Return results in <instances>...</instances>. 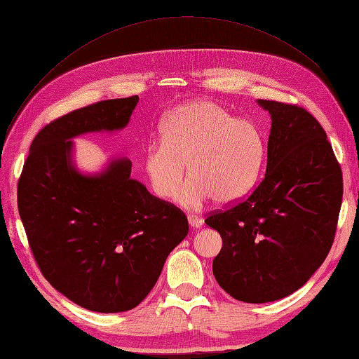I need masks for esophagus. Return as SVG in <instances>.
Returning a JSON list of instances; mask_svg holds the SVG:
<instances>
[{
	"label": "esophagus",
	"instance_id": "obj_1",
	"mask_svg": "<svg viewBox=\"0 0 359 359\" xmlns=\"http://www.w3.org/2000/svg\"><path fill=\"white\" fill-rule=\"evenodd\" d=\"M202 223H203L202 217H199V215H189V224L191 227H201Z\"/></svg>",
	"mask_w": 359,
	"mask_h": 359
}]
</instances>
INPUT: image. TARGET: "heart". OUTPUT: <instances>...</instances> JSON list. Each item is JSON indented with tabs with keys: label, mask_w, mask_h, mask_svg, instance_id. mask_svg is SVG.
<instances>
[{
	"label": "heart",
	"mask_w": 359,
	"mask_h": 359,
	"mask_svg": "<svg viewBox=\"0 0 359 359\" xmlns=\"http://www.w3.org/2000/svg\"><path fill=\"white\" fill-rule=\"evenodd\" d=\"M264 160V139L248 119L231 118L215 103L198 100L177 106L160 127V144L145 153V170L157 196L178 194L186 208L211 198L229 203L253 186Z\"/></svg>",
	"instance_id": "1"
}]
</instances>
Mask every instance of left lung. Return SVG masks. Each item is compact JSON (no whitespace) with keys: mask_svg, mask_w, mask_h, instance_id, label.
I'll return each mask as SVG.
<instances>
[{"mask_svg":"<svg viewBox=\"0 0 359 359\" xmlns=\"http://www.w3.org/2000/svg\"><path fill=\"white\" fill-rule=\"evenodd\" d=\"M271 115L265 177L205 223L223 245L212 273L238 301L262 304L298 290L328 256L343 199V173L327 133L298 104L257 100Z\"/></svg>","mask_w":359,"mask_h":359,"instance_id":"1","label":"left lung"}]
</instances>
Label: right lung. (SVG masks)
I'll list each match as a JSON object with an SVG mask.
<instances>
[{"label": "right lung", "mask_w": 359, "mask_h": 359, "mask_svg": "<svg viewBox=\"0 0 359 359\" xmlns=\"http://www.w3.org/2000/svg\"><path fill=\"white\" fill-rule=\"evenodd\" d=\"M137 102L102 100L53 119L32 140L18 181L19 215L43 277L91 311L139 306L189 233L178 206L130 178V160L97 177L72 166V137L126 127Z\"/></svg>", "instance_id": "right-lung-1"}]
</instances>
